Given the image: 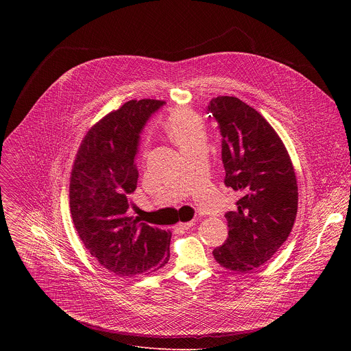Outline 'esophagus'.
Here are the masks:
<instances>
[{
	"mask_svg": "<svg viewBox=\"0 0 351 351\" xmlns=\"http://www.w3.org/2000/svg\"><path fill=\"white\" fill-rule=\"evenodd\" d=\"M195 226V221H188V223H180L178 224V227L181 228V230H189V228H192Z\"/></svg>",
	"mask_w": 351,
	"mask_h": 351,
	"instance_id": "1",
	"label": "esophagus"
}]
</instances>
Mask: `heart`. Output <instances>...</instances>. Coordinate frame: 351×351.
Listing matches in <instances>:
<instances>
[{
  "mask_svg": "<svg viewBox=\"0 0 351 351\" xmlns=\"http://www.w3.org/2000/svg\"><path fill=\"white\" fill-rule=\"evenodd\" d=\"M169 136L182 152L205 143V128L200 116L189 109H174L166 123Z\"/></svg>",
  "mask_w": 351,
  "mask_h": 351,
  "instance_id": "obj_1",
  "label": "heart"
}]
</instances>
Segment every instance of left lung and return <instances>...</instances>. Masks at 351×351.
<instances>
[{"label": "left lung", "instance_id": "left-lung-1", "mask_svg": "<svg viewBox=\"0 0 351 351\" xmlns=\"http://www.w3.org/2000/svg\"><path fill=\"white\" fill-rule=\"evenodd\" d=\"M221 135L224 185L241 193L226 213L228 238L213 250L226 269L247 273L267 262L288 239L298 213L292 160L271 125L246 102L230 96L208 104Z\"/></svg>", "mask_w": 351, "mask_h": 351}]
</instances>
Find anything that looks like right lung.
Listing matches in <instances>:
<instances>
[{
    "instance_id": "add662e5",
    "label": "right lung",
    "mask_w": 351,
    "mask_h": 351,
    "mask_svg": "<svg viewBox=\"0 0 351 351\" xmlns=\"http://www.w3.org/2000/svg\"><path fill=\"white\" fill-rule=\"evenodd\" d=\"M166 102L131 100L85 136L70 180L74 227L101 266L120 277L151 273L170 258L171 232L128 217L136 189V154L151 116Z\"/></svg>"
}]
</instances>
